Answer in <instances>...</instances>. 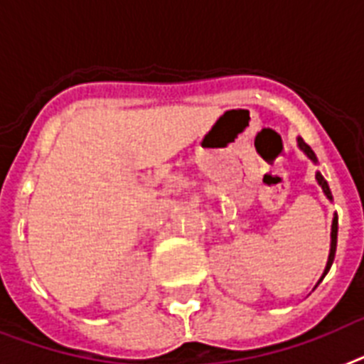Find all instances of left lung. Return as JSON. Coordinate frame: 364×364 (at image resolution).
I'll list each match as a JSON object with an SVG mask.
<instances>
[{
	"label": "left lung",
	"mask_w": 364,
	"mask_h": 364,
	"mask_svg": "<svg viewBox=\"0 0 364 364\" xmlns=\"http://www.w3.org/2000/svg\"><path fill=\"white\" fill-rule=\"evenodd\" d=\"M297 143H299V146H301L303 152H305V154H307L312 161H316V156H314V152H312L311 146H309L307 143H305V141L301 139V137L297 139ZM316 180H318V184L322 186L323 193L327 195V199L331 200L333 199V197H331V189H329V186H327L326 178H323V176L320 175V173H316ZM337 230H338V218H337V215H335V219H333V227H331V253H329V258H327V266H326V272H323V275H326V273L329 272V268H331V264H333V258H335V251H337Z\"/></svg>",
	"instance_id": "left-lung-1"
}]
</instances>
